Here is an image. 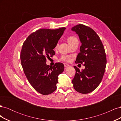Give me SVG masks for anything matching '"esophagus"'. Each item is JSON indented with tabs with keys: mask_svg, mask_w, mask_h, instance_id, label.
I'll list each match as a JSON object with an SVG mask.
<instances>
[{
	"mask_svg": "<svg viewBox=\"0 0 121 121\" xmlns=\"http://www.w3.org/2000/svg\"><path fill=\"white\" fill-rule=\"evenodd\" d=\"M64 66L65 67H68L69 66V65L68 64H66V63H64Z\"/></svg>",
	"mask_w": 121,
	"mask_h": 121,
	"instance_id": "34e87169",
	"label": "esophagus"
}]
</instances>
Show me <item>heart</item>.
Segmentation results:
<instances>
[{
  "label": "heart",
  "instance_id": "1",
  "mask_svg": "<svg viewBox=\"0 0 121 121\" xmlns=\"http://www.w3.org/2000/svg\"><path fill=\"white\" fill-rule=\"evenodd\" d=\"M77 40H78V39L74 36L71 35V36H68L67 37V41L69 45H71V44H72L75 41H77ZM57 46H58V44H56V48H57ZM60 60L63 61L69 62L71 60V57L69 56H68V55H63V56L60 57Z\"/></svg>",
  "mask_w": 121,
  "mask_h": 121
}]
</instances>
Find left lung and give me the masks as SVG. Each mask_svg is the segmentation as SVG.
<instances>
[{"instance_id":"8db88e82","label":"left lung","mask_w":121,"mask_h":121,"mask_svg":"<svg viewBox=\"0 0 121 121\" xmlns=\"http://www.w3.org/2000/svg\"><path fill=\"white\" fill-rule=\"evenodd\" d=\"M72 30L78 35L82 43L76 61L85 66L81 71L74 67L76 74L72 80L73 86L79 93H89L96 88L103 78L107 65L105 50L99 36L89 27L79 24Z\"/></svg>"}]
</instances>
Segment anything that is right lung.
Returning <instances> with one entry per match:
<instances>
[{
  "mask_svg": "<svg viewBox=\"0 0 121 121\" xmlns=\"http://www.w3.org/2000/svg\"><path fill=\"white\" fill-rule=\"evenodd\" d=\"M65 29H39L29 35L23 44L20 58L24 73L31 86L43 95L56 90L58 76L64 71L63 64L56 63L50 67L46 62L47 58L56 53L53 49Z\"/></svg>",
  "mask_w": 121,
  "mask_h": 121,
  "instance_id": "right-lung-1",
  "label": "right lung"
}]
</instances>
